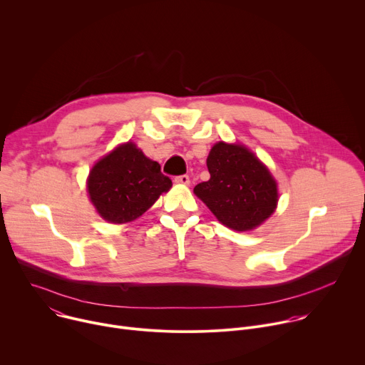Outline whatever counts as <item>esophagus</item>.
<instances>
[{"label": "esophagus", "instance_id": "esophagus-1", "mask_svg": "<svg viewBox=\"0 0 365 365\" xmlns=\"http://www.w3.org/2000/svg\"><path fill=\"white\" fill-rule=\"evenodd\" d=\"M175 182H176V183H180V185H189L190 179H189L187 175H180V176H176V178H175Z\"/></svg>", "mask_w": 365, "mask_h": 365}]
</instances>
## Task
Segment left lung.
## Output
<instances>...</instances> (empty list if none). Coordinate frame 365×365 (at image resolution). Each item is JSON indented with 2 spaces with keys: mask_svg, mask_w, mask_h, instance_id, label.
I'll return each mask as SVG.
<instances>
[{
  "mask_svg": "<svg viewBox=\"0 0 365 365\" xmlns=\"http://www.w3.org/2000/svg\"><path fill=\"white\" fill-rule=\"evenodd\" d=\"M210 180L193 192L228 228L248 231L277 205V186L267 168L245 147L218 143L206 159Z\"/></svg>",
  "mask_w": 365,
  "mask_h": 365,
  "instance_id": "left-lung-1",
  "label": "left lung"
}]
</instances>
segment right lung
Instances as JSON below:
<instances>
[{"label": "right lung", "instance_id": "add662e5", "mask_svg": "<svg viewBox=\"0 0 365 365\" xmlns=\"http://www.w3.org/2000/svg\"><path fill=\"white\" fill-rule=\"evenodd\" d=\"M172 186L160 165L133 143L117 147L91 170L88 192L99 215L114 224L134 221Z\"/></svg>", "mask_w": 365, "mask_h": 365}]
</instances>
